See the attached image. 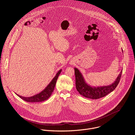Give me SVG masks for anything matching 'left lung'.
Returning <instances> with one entry per match:
<instances>
[{
  "label": "left lung",
  "mask_w": 135,
  "mask_h": 135,
  "mask_svg": "<svg viewBox=\"0 0 135 135\" xmlns=\"http://www.w3.org/2000/svg\"><path fill=\"white\" fill-rule=\"evenodd\" d=\"M74 70L77 90L84 97L92 99H97L104 97L114 91L120 82L122 73V70H121L114 82L109 85L92 87L86 83L82 74L78 68H75Z\"/></svg>",
  "instance_id": "8db88e82"
}]
</instances>
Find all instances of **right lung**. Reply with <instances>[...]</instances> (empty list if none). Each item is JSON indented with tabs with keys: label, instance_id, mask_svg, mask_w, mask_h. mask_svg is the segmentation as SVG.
Masks as SVG:
<instances>
[{
	"label": "right lung",
	"instance_id": "right-lung-1",
	"mask_svg": "<svg viewBox=\"0 0 135 135\" xmlns=\"http://www.w3.org/2000/svg\"><path fill=\"white\" fill-rule=\"evenodd\" d=\"M61 70L62 69H60V70H59V71L56 73V75L53 79V80L51 81V82L49 83V84L46 87V88L44 90H43L40 93H38L30 97H22V96L18 95L16 93V94L18 95L19 97L21 98L22 99L27 102H30V103L41 102H43L44 100H47L51 95L54 90V89L55 88V84L56 82V80L57 78H58V76L60 75V73L61 72Z\"/></svg>",
	"mask_w": 135,
	"mask_h": 135
}]
</instances>
